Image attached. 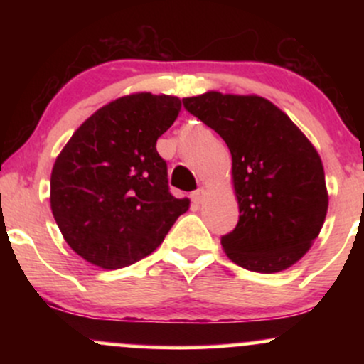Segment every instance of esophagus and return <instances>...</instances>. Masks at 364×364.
Returning a JSON list of instances; mask_svg holds the SVG:
<instances>
[{
	"mask_svg": "<svg viewBox=\"0 0 364 364\" xmlns=\"http://www.w3.org/2000/svg\"><path fill=\"white\" fill-rule=\"evenodd\" d=\"M205 198H207V191L203 190V188H198V190L191 193V200H193L196 205H200V203L205 202Z\"/></svg>",
	"mask_w": 364,
	"mask_h": 364,
	"instance_id": "1",
	"label": "esophagus"
}]
</instances>
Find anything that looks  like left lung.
<instances>
[{"mask_svg": "<svg viewBox=\"0 0 364 364\" xmlns=\"http://www.w3.org/2000/svg\"><path fill=\"white\" fill-rule=\"evenodd\" d=\"M183 104L231 150L240 220L220 240L229 260L260 274L289 269L311 248L327 215L316 149L286 112L260 95L210 90Z\"/></svg>", "mask_w": 364, "mask_h": 364, "instance_id": "left-lung-1", "label": "left lung"}]
</instances>
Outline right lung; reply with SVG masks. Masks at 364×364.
Returning a JSON list of instances; mask_svg holds the SVG:
<instances>
[{"label": "right lung", "instance_id": "right-lung-1", "mask_svg": "<svg viewBox=\"0 0 364 364\" xmlns=\"http://www.w3.org/2000/svg\"><path fill=\"white\" fill-rule=\"evenodd\" d=\"M181 101L150 92L97 109L63 147L51 173V210L75 253L106 270L150 255L190 207L171 195L156 144Z\"/></svg>", "mask_w": 364, "mask_h": 364}]
</instances>
